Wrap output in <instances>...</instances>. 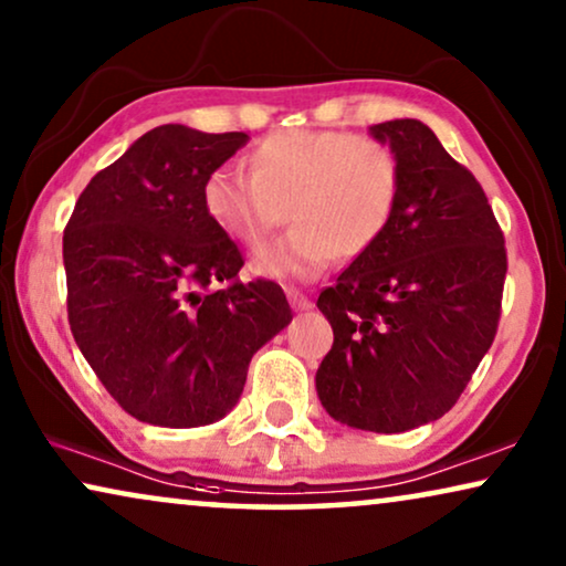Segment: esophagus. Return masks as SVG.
Listing matches in <instances>:
<instances>
[{
    "mask_svg": "<svg viewBox=\"0 0 566 566\" xmlns=\"http://www.w3.org/2000/svg\"><path fill=\"white\" fill-rule=\"evenodd\" d=\"M289 301H291V306L296 308V312H306V308H312V298H308L306 293L296 291V289H289Z\"/></svg>",
    "mask_w": 566,
    "mask_h": 566,
    "instance_id": "obj_1",
    "label": "esophagus"
}]
</instances>
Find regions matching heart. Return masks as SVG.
<instances>
[{
  "mask_svg": "<svg viewBox=\"0 0 566 566\" xmlns=\"http://www.w3.org/2000/svg\"><path fill=\"white\" fill-rule=\"evenodd\" d=\"M250 172L213 169L203 182V208L244 247H260L289 211L291 234L252 258L254 273L270 277L308 281L335 254H366L389 229L401 198L394 146L350 130H277L252 149Z\"/></svg>",
  "mask_w": 566,
  "mask_h": 566,
  "instance_id": "b5f03b06",
  "label": "heart"
}]
</instances>
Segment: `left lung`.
Listing matches in <instances>:
<instances>
[{
  "instance_id": "8db88e82",
  "label": "left lung",
  "mask_w": 566,
  "mask_h": 566,
  "mask_svg": "<svg viewBox=\"0 0 566 566\" xmlns=\"http://www.w3.org/2000/svg\"><path fill=\"white\" fill-rule=\"evenodd\" d=\"M401 161L384 237L319 293L335 332L316 394L337 422L405 432L443 417L497 335L505 237L476 177L415 118L370 126Z\"/></svg>"
}]
</instances>
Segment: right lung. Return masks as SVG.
<instances>
[{
  "label": "right lung",
  "mask_w": 566,
  "mask_h": 566,
  "mask_svg": "<svg viewBox=\"0 0 566 566\" xmlns=\"http://www.w3.org/2000/svg\"><path fill=\"white\" fill-rule=\"evenodd\" d=\"M247 138L154 128L92 177L64 229L72 335L142 422L221 420L252 355L293 319L281 285L239 281L242 252L203 208L206 177Z\"/></svg>",
  "instance_id": "1"
}]
</instances>
